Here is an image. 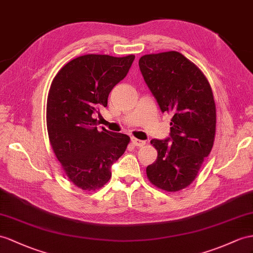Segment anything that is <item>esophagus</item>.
<instances>
[{
	"mask_svg": "<svg viewBox=\"0 0 253 253\" xmlns=\"http://www.w3.org/2000/svg\"><path fill=\"white\" fill-rule=\"evenodd\" d=\"M131 140H132V144L136 147H143L146 144L145 140H140V139H137L135 137H133Z\"/></svg>",
	"mask_w": 253,
	"mask_h": 253,
	"instance_id": "obj_1",
	"label": "esophagus"
}]
</instances>
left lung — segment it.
<instances>
[{
	"label": "left lung",
	"mask_w": 253,
	"mask_h": 253,
	"mask_svg": "<svg viewBox=\"0 0 253 253\" xmlns=\"http://www.w3.org/2000/svg\"><path fill=\"white\" fill-rule=\"evenodd\" d=\"M138 64L162 113L173 115L170 138L150 141L158 158L147 166V177L159 189L176 192L192 183L213 146L212 90L203 72L180 52L145 54Z\"/></svg>",
	"instance_id": "left-lung-1"
}]
</instances>
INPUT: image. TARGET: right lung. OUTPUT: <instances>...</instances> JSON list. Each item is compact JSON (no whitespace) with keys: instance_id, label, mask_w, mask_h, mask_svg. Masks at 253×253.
Masks as SVG:
<instances>
[{"instance_id":"obj_1","label":"right lung","mask_w":253,"mask_h":253,"mask_svg":"<svg viewBox=\"0 0 253 253\" xmlns=\"http://www.w3.org/2000/svg\"><path fill=\"white\" fill-rule=\"evenodd\" d=\"M135 59L84 54L54 76L47 97L46 121L50 145L70 181L84 191L102 188L110 168L125 153L130 137L95 126L93 118Z\"/></svg>"}]
</instances>
